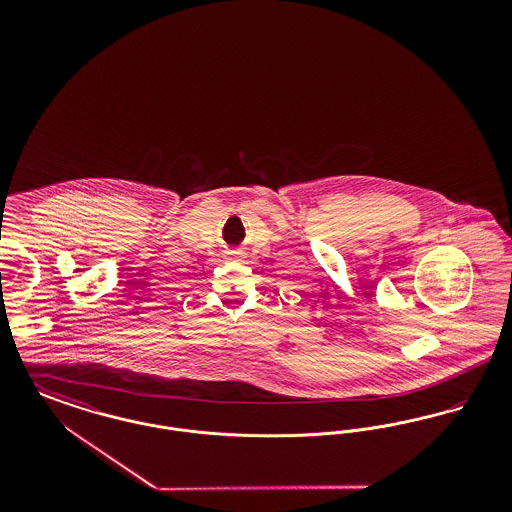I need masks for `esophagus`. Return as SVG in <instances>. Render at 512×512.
<instances>
[{"label":"esophagus","instance_id":"obj_1","mask_svg":"<svg viewBox=\"0 0 512 512\" xmlns=\"http://www.w3.org/2000/svg\"><path fill=\"white\" fill-rule=\"evenodd\" d=\"M234 255H236V253H234Z\"/></svg>","mask_w":512,"mask_h":512}]
</instances>
